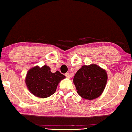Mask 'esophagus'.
<instances>
[{"label":"esophagus","instance_id":"1","mask_svg":"<svg viewBox=\"0 0 132 132\" xmlns=\"http://www.w3.org/2000/svg\"><path fill=\"white\" fill-rule=\"evenodd\" d=\"M65 76H66V78H69V77H70V76H69V73H66V74H65Z\"/></svg>","mask_w":132,"mask_h":132}]
</instances>
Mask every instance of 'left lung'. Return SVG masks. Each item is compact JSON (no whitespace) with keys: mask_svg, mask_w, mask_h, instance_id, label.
<instances>
[{"mask_svg":"<svg viewBox=\"0 0 132 132\" xmlns=\"http://www.w3.org/2000/svg\"><path fill=\"white\" fill-rule=\"evenodd\" d=\"M106 81V72L94 64L82 66L73 79L78 94L86 100H93L100 96Z\"/></svg>","mask_w":132,"mask_h":132,"instance_id":"1","label":"left lung"}]
</instances>
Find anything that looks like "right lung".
Instances as JSON below:
<instances>
[{
	"label": "right lung",
	"instance_id": "1",
	"mask_svg": "<svg viewBox=\"0 0 132 132\" xmlns=\"http://www.w3.org/2000/svg\"><path fill=\"white\" fill-rule=\"evenodd\" d=\"M65 78L59 71L52 73L49 66H35L28 71L26 83L31 93L39 98H47L54 94L57 85Z\"/></svg>",
	"mask_w": 132,
	"mask_h": 132
}]
</instances>
